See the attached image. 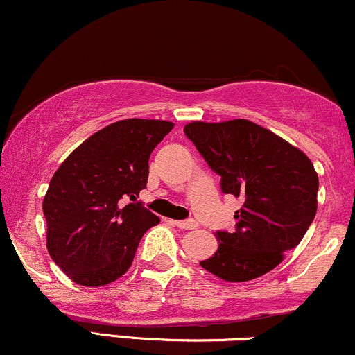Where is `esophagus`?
I'll use <instances>...</instances> for the list:
<instances>
[{"label":"esophagus","instance_id":"esophagus-1","mask_svg":"<svg viewBox=\"0 0 355 355\" xmlns=\"http://www.w3.org/2000/svg\"><path fill=\"white\" fill-rule=\"evenodd\" d=\"M172 223L175 227H178V229H183V230H191V229H197L198 227V223L195 222V220H180V222L172 220Z\"/></svg>","mask_w":355,"mask_h":355}]
</instances>
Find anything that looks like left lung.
<instances>
[{
    "mask_svg": "<svg viewBox=\"0 0 355 355\" xmlns=\"http://www.w3.org/2000/svg\"><path fill=\"white\" fill-rule=\"evenodd\" d=\"M214 172L223 193L242 198L237 230L217 232L218 248L200 266L227 282L266 275L297 247L317 211L319 177L311 158L254 121L207 123L183 128Z\"/></svg>",
    "mask_w": 355,
    "mask_h": 355,
    "instance_id": "8db88e82",
    "label": "left lung"
}]
</instances>
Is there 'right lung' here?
<instances>
[{
  "instance_id": "obj_1",
  "label": "right lung",
  "mask_w": 355,
  "mask_h": 355,
  "mask_svg": "<svg viewBox=\"0 0 355 355\" xmlns=\"http://www.w3.org/2000/svg\"><path fill=\"white\" fill-rule=\"evenodd\" d=\"M165 120L128 118L105 126L68 155L43 198L46 248L75 284L120 279L140 239L160 218L137 202L153 148L172 132Z\"/></svg>"
}]
</instances>
